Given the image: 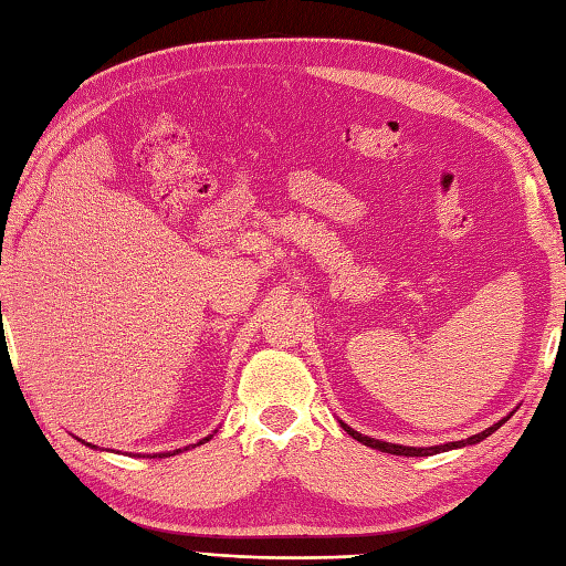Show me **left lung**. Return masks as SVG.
Here are the masks:
<instances>
[{
	"mask_svg": "<svg viewBox=\"0 0 566 566\" xmlns=\"http://www.w3.org/2000/svg\"><path fill=\"white\" fill-rule=\"evenodd\" d=\"M510 416H513V413H510ZM510 416H505V419H500V421L493 423V426H488L485 431L471 436V439H465V441H451V443H443V446H429V449H416V446H401V443H387V441H379V439H369V436L355 431V429H352V426H347L345 421H339V426H343V429L352 436V439L359 441V443H365V446H369V449H377V451H381V453H391V455H416V458H419V455H433V453L463 449V446L481 443L483 439H488L490 433H495V431L500 429V426H503V423L510 419Z\"/></svg>",
	"mask_w": 566,
	"mask_h": 566,
	"instance_id": "8db88e82",
	"label": "left lung"
}]
</instances>
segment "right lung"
I'll return each mask as SVG.
<instances>
[{"mask_svg": "<svg viewBox=\"0 0 566 566\" xmlns=\"http://www.w3.org/2000/svg\"><path fill=\"white\" fill-rule=\"evenodd\" d=\"M217 433V431H214ZM214 433H209V436H205V439H201V441H197V443H191V446H201V443H207L209 439H211V436H214ZM76 439H78V436H76ZM83 446H88V449H95V451H98V446H93V443H88V441H83V439H78ZM182 451H189V446H185V449H177V451H167V453H150V458H167V455H177V453H182ZM137 455H140V458H145L143 453H137Z\"/></svg>", "mask_w": 566, "mask_h": 566, "instance_id": "obj_1", "label": "right lung"}]
</instances>
